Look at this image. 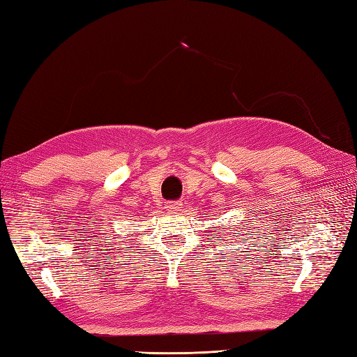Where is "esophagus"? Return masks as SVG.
Masks as SVG:
<instances>
[{"label":"esophagus","mask_w":357,"mask_h":357,"mask_svg":"<svg viewBox=\"0 0 357 357\" xmlns=\"http://www.w3.org/2000/svg\"><path fill=\"white\" fill-rule=\"evenodd\" d=\"M181 206H183V204H181V202H167L165 204V208L169 210V211H178L181 208Z\"/></svg>","instance_id":"1"}]
</instances>
